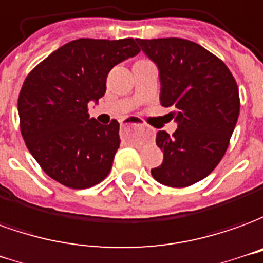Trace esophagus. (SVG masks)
Returning <instances> with one entry per match:
<instances>
[{
    "label": "esophagus",
    "mask_w": 263,
    "mask_h": 263,
    "mask_svg": "<svg viewBox=\"0 0 263 263\" xmlns=\"http://www.w3.org/2000/svg\"><path fill=\"white\" fill-rule=\"evenodd\" d=\"M122 127L126 128V127H139V124L135 123L133 120H126L124 123H122Z\"/></svg>",
    "instance_id": "1"
}]
</instances>
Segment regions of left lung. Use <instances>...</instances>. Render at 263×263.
I'll return each instance as SVG.
<instances>
[{
  "mask_svg": "<svg viewBox=\"0 0 263 263\" xmlns=\"http://www.w3.org/2000/svg\"><path fill=\"white\" fill-rule=\"evenodd\" d=\"M158 69L160 103L171 107L177 130L158 132L163 163L152 176L168 187L201 181L224 157L239 115V93L225 63L181 38L136 39Z\"/></svg>",
  "mask_w": 263,
  "mask_h": 263,
  "instance_id": "obj_1",
  "label": "left lung"
}]
</instances>
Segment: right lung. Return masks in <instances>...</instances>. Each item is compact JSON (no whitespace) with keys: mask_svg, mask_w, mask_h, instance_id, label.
<instances>
[{"mask_svg":"<svg viewBox=\"0 0 263 263\" xmlns=\"http://www.w3.org/2000/svg\"><path fill=\"white\" fill-rule=\"evenodd\" d=\"M140 52L135 39L70 41L27 76L18 98L21 133L48 176L76 190L93 187L113 164L119 123H100L87 105L106 92L113 66Z\"/></svg>","mask_w":263,"mask_h":263,"instance_id":"right-lung-1","label":"right lung"}]
</instances>
